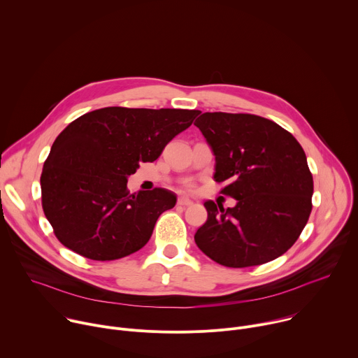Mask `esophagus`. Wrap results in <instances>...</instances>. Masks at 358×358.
<instances>
[{"mask_svg":"<svg viewBox=\"0 0 358 358\" xmlns=\"http://www.w3.org/2000/svg\"><path fill=\"white\" fill-rule=\"evenodd\" d=\"M177 203H178L180 207H191L194 202H192L191 199L185 198V196H180V198H178V201H177Z\"/></svg>","mask_w":358,"mask_h":358,"instance_id":"34e87169","label":"esophagus"}]
</instances>
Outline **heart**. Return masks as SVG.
I'll return each instance as SVG.
<instances>
[{
  "label": "heart",
  "instance_id": "heart-1",
  "mask_svg": "<svg viewBox=\"0 0 358 358\" xmlns=\"http://www.w3.org/2000/svg\"><path fill=\"white\" fill-rule=\"evenodd\" d=\"M187 189H192V184H187Z\"/></svg>",
  "mask_w": 358,
  "mask_h": 358
}]
</instances>
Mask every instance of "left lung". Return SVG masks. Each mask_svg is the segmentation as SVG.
<instances>
[{
	"label": "left lung",
	"mask_w": 358,
	"mask_h": 358,
	"mask_svg": "<svg viewBox=\"0 0 358 358\" xmlns=\"http://www.w3.org/2000/svg\"><path fill=\"white\" fill-rule=\"evenodd\" d=\"M215 156L217 182L234 208L203 202L208 218L194 235L208 258L228 268L283 255L312 213L313 177L299 141L275 122L246 113H202L194 123Z\"/></svg>",
	"instance_id": "obj_1"
}]
</instances>
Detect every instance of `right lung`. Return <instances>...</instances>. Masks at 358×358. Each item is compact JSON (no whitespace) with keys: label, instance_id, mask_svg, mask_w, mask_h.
Returning <instances> with one entry per match:
<instances>
[{"label":"right lung","instance_id":"1","mask_svg":"<svg viewBox=\"0 0 358 358\" xmlns=\"http://www.w3.org/2000/svg\"><path fill=\"white\" fill-rule=\"evenodd\" d=\"M198 110L103 108L73 120L54 141L41 174L42 208L59 242L92 261L141 249L177 196L130 194L127 177L152 163Z\"/></svg>","mask_w":358,"mask_h":358}]
</instances>
